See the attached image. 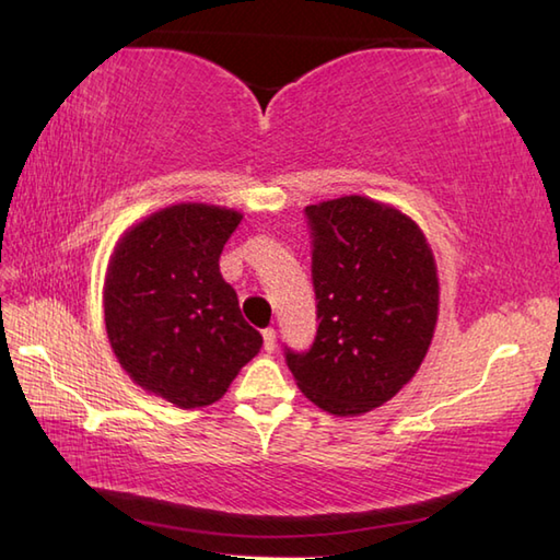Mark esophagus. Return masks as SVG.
<instances>
[{"instance_id": "1", "label": "esophagus", "mask_w": 560, "mask_h": 560, "mask_svg": "<svg viewBox=\"0 0 560 560\" xmlns=\"http://www.w3.org/2000/svg\"><path fill=\"white\" fill-rule=\"evenodd\" d=\"M261 339H265V351L271 353L273 349H277V331H273L271 327L261 331Z\"/></svg>"}]
</instances>
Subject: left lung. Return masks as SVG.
Masks as SVG:
<instances>
[{"mask_svg":"<svg viewBox=\"0 0 560 560\" xmlns=\"http://www.w3.org/2000/svg\"><path fill=\"white\" fill-rule=\"evenodd\" d=\"M313 225L317 337L287 353L295 385L331 416L383 407L431 347L440 283L433 249L409 213L363 195L305 207Z\"/></svg>","mask_w":560,"mask_h":560,"instance_id":"1","label":"left lung"}]
</instances>
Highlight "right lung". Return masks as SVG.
Returning <instances> with one entry per match:
<instances>
[{"label":"right lung","instance_id":"1","mask_svg":"<svg viewBox=\"0 0 560 560\" xmlns=\"http://www.w3.org/2000/svg\"><path fill=\"white\" fill-rule=\"evenodd\" d=\"M243 213L180 201L132 223L115 243L103 283L105 331L122 371L147 395L180 409L219 401L261 335L219 271Z\"/></svg>","mask_w":560,"mask_h":560}]
</instances>
